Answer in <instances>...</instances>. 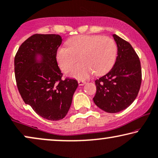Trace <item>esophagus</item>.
<instances>
[{
    "mask_svg": "<svg viewBox=\"0 0 158 158\" xmlns=\"http://www.w3.org/2000/svg\"><path fill=\"white\" fill-rule=\"evenodd\" d=\"M78 83H79V85L81 86V85H84L85 84H86V81H83V80H78Z\"/></svg>",
    "mask_w": 158,
    "mask_h": 158,
    "instance_id": "esophagus-1",
    "label": "esophagus"
}]
</instances>
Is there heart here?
I'll use <instances>...</instances> for the list:
<instances>
[{"label": "heart", "mask_w": 158, "mask_h": 158, "mask_svg": "<svg viewBox=\"0 0 158 158\" xmlns=\"http://www.w3.org/2000/svg\"><path fill=\"white\" fill-rule=\"evenodd\" d=\"M67 44L68 47L57 49L56 59L62 71L66 73L79 57L81 62L69 73L78 79H87L93 72L95 75L106 73L115 62L117 45L110 37L77 35L70 39Z\"/></svg>", "instance_id": "heart-1"}]
</instances>
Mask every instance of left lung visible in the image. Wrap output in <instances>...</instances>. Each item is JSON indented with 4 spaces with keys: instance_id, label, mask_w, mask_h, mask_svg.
<instances>
[{
    "instance_id": "obj_1",
    "label": "left lung",
    "mask_w": 158,
    "mask_h": 158,
    "mask_svg": "<svg viewBox=\"0 0 158 158\" xmlns=\"http://www.w3.org/2000/svg\"><path fill=\"white\" fill-rule=\"evenodd\" d=\"M117 46V57L112 69L95 81L96 93L93 101L108 113L124 110L136 98L141 84L139 57L127 41L113 35Z\"/></svg>"
}]
</instances>
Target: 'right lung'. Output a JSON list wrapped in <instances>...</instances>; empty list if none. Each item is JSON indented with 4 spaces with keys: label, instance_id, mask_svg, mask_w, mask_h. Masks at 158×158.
<instances>
[{
    "label": "right lung",
    "instance_id": "obj_1",
    "mask_svg": "<svg viewBox=\"0 0 158 158\" xmlns=\"http://www.w3.org/2000/svg\"><path fill=\"white\" fill-rule=\"evenodd\" d=\"M61 43L59 35L34 34L22 44L15 57L22 98L37 114L52 121L65 117L78 87L76 79H62L56 59Z\"/></svg>",
    "mask_w": 158,
    "mask_h": 158
}]
</instances>
